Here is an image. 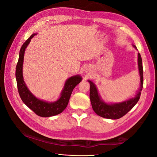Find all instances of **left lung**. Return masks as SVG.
<instances>
[{"label": "left lung", "mask_w": 157, "mask_h": 157, "mask_svg": "<svg viewBox=\"0 0 157 157\" xmlns=\"http://www.w3.org/2000/svg\"><path fill=\"white\" fill-rule=\"evenodd\" d=\"M136 48V46H134ZM138 68L140 75V88L137 91V94L134 98L128 99V100L120 103L109 104L103 101L98 95L97 88L95 84L90 80L88 82L90 84V98L91 101L93 110L97 115L101 117L109 118V119H118L124 116L126 114L129 112L131 109L135 106L136 104L139 101L141 91L143 88L144 84V71L143 65H142V59L140 53H138Z\"/></svg>", "instance_id": "1"}]
</instances>
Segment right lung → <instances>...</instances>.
Listing matches in <instances>:
<instances>
[{
	"instance_id": "1",
	"label": "right lung",
	"mask_w": 157,
	"mask_h": 157,
	"mask_svg": "<svg viewBox=\"0 0 157 157\" xmlns=\"http://www.w3.org/2000/svg\"><path fill=\"white\" fill-rule=\"evenodd\" d=\"M35 35V34H33L23 43L20 51V56H19V59L16 69V77L18 92L23 102L38 116L42 117L55 116L62 113L64 109L67 107L73 89L80 82L82 78L78 75L69 78L65 82V86L61 92L60 98L56 102H46L40 100L33 96L27 88L24 80H23L22 67L25 48L30 42L31 39Z\"/></svg>"
}]
</instances>
